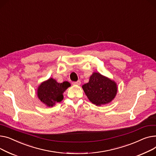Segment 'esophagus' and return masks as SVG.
I'll list each match as a JSON object with an SVG mask.
<instances>
[{
    "instance_id": "obj_1",
    "label": "esophagus",
    "mask_w": 156,
    "mask_h": 156,
    "mask_svg": "<svg viewBox=\"0 0 156 156\" xmlns=\"http://www.w3.org/2000/svg\"><path fill=\"white\" fill-rule=\"evenodd\" d=\"M80 83H81V82H80V80H77L76 82H73L72 84L74 85V86H79V85L80 84Z\"/></svg>"
}]
</instances>
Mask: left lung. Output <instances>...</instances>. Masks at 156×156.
<instances>
[{
	"label": "left lung",
	"instance_id": "left-lung-1",
	"mask_svg": "<svg viewBox=\"0 0 156 156\" xmlns=\"http://www.w3.org/2000/svg\"><path fill=\"white\" fill-rule=\"evenodd\" d=\"M84 93L91 103L101 106L110 103L117 93L116 82L98 72H94L87 83L82 86Z\"/></svg>",
	"mask_w": 156,
	"mask_h": 156
}]
</instances>
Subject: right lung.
<instances>
[{
    "instance_id": "right-lung-1",
    "label": "right lung",
    "mask_w": 156,
    "mask_h": 156,
    "mask_svg": "<svg viewBox=\"0 0 156 156\" xmlns=\"http://www.w3.org/2000/svg\"><path fill=\"white\" fill-rule=\"evenodd\" d=\"M70 84L67 81L58 83L55 80L50 78L40 85L37 90V95L41 101L48 107H52L63 99V93Z\"/></svg>"
}]
</instances>
